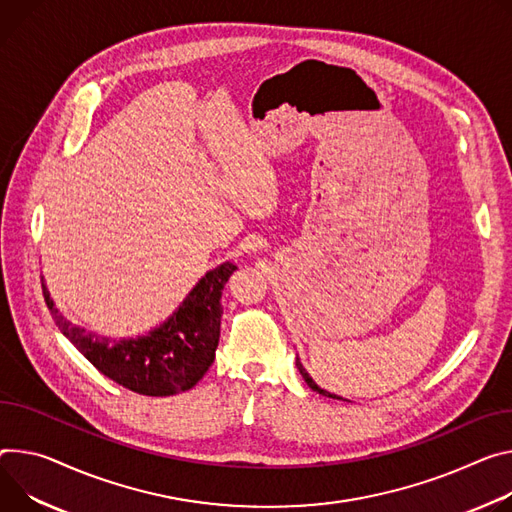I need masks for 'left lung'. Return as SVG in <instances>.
Instances as JSON below:
<instances>
[{
  "label": "left lung",
  "mask_w": 512,
  "mask_h": 512,
  "mask_svg": "<svg viewBox=\"0 0 512 512\" xmlns=\"http://www.w3.org/2000/svg\"><path fill=\"white\" fill-rule=\"evenodd\" d=\"M296 367H298V371L302 374V378H304V382L314 390V392H318V394H322V396H329V398H337V400H343V398H339V396H335V394H331V392H327V390H322L320 386H316V382L308 376V371L304 369V365L300 363V359H296Z\"/></svg>",
  "instance_id": "left-lung-1"
}]
</instances>
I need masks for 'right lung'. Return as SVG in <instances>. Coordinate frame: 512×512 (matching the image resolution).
Instances as JSON below:
<instances>
[{"label":"right lung","mask_w":512,"mask_h":512,"mask_svg":"<svg viewBox=\"0 0 512 512\" xmlns=\"http://www.w3.org/2000/svg\"><path fill=\"white\" fill-rule=\"evenodd\" d=\"M235 269L237 265L226 261L208 271L161 327L136 339L110 341L75 327L59 314L44 282L42 296L61 333L106 378L143 396H173L194 388L214 361L220 337V298Z\"/></svg>","instance_id":"obj_1"}]
</instances>
